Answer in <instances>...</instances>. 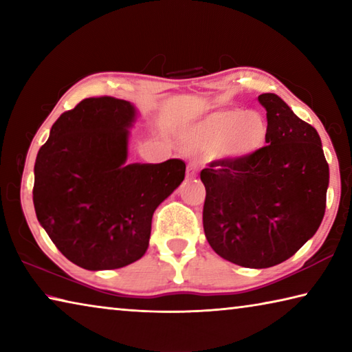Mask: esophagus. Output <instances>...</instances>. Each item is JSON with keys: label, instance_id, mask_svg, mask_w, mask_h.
Here are the masks:
<instances>
[{"label": "esophagus", "instance_id": "1", "mask_svg": "<svg viewBox=\"0 0 352 352\" xmlns=\"http://www.w3.org/2000/svg\"><path fill=\"white\" fill-rule=\"evenodd\" d=\"M197 170H199V164L197 163H189L188 164V170H186V178H195V177H197Z\"/></svg>", "mask_w": 352, "mask_h": 352}]
</instances>
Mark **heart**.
I'll use <instances>...</instances> for the list:
<instances>
[{
    "label": "heart",
    "instance_id": "1",
    "mask_svg": "<svg viewBox=\"0 0 352 352\" xmlns=\"http://www.w3.org/2000/svg\"><path fill=\"white\" fill-rule=\"evenodd\" d=\"M267 124L259 113L239 109L216 111L204 119L190 135V142L201 148H217L228 157H242L262 147Z\"/></svg>",
    "mask_w": 352,
    "mask_h": 352
}]
</instances>
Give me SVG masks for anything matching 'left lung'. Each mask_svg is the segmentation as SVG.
<instances>
[{"instance_id":"1","label":"left lung","mask_w":352,"mask_h":352,"mask_svg":"<svg viewBox=\"0 0 352 352\" xmlns=\"http://www.w3.org/2000/svg\"><path fill=\"white\" fill-rule=\"evenodd\" d=\"M258 99L267 110V146L200 172L206 241L223 259L248 269L281 264L317 233L329 184L317 130L276 94Z\"/></svg>"}]
</instances>
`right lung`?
<instances>
[{
  "mask_svg": "<svg viewBox=\"0 0 352 352\" xmlns=\"http://www.w3.org/2000/svg\"><path fill=\"white\" fill-rule=\"evenodd\" d=\"M135 107L87 98L60 115L34 166L35 214L65 258L87 270L142 258L152 216L184 180L186 164H127Z\"/></svg>",
  "mask_w": 352,
  "mask_h": 352,
  "instance_id": "add662e5",
  "label": "right lung"
}]
</instances>
